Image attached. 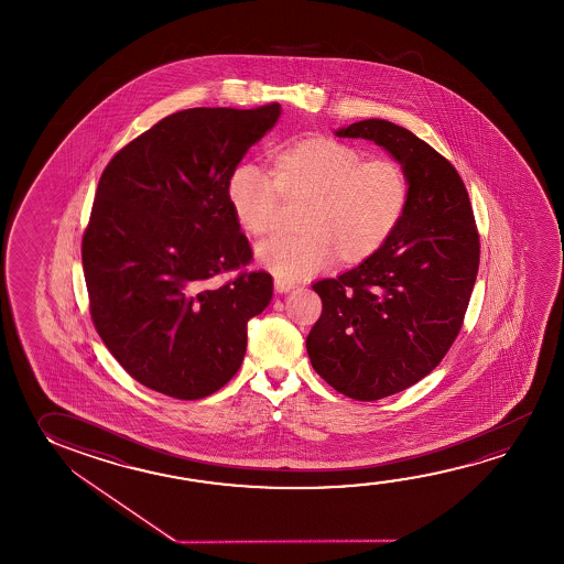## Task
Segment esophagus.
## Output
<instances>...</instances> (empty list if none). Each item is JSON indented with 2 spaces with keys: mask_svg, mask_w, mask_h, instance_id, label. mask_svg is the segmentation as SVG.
Instances as JSON below:
<instances>
[{
  "mask_svg": "<svg viewBox=\"0 0 564 564\" xmlns=\"http://www.w3.org/2000/svg\"><path fill=\"white\" fill-rule=\"evenodd\" d=\"M275 291L278 293H286V291H291V289H295V283L293 281H286V279L275 278Z\"/></svg>",
  "mask_w": 564,
  "mask_h": 564,
  "instance_id": "esophagus-1",
  "label": "esophagus"
}]
</instances>
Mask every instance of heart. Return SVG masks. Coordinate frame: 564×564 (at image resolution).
<instances>
[{
  "mask_svg": "<svg viewBox=\"0 0 564 564\" xmlns=\"http://www.w3.org/2000/svg\"><path fill=\"white\" fill-rule=\"evenodd\" d=\"M271 175L238 165L226 198L241 230L265 238L275 230L281 200L305 203L295 236L261 243L258 259L278 278L301 281L336 261L354 268L378 256L395 236L411 204V176L395 158H368L333 138L299 139L278 149Z\"/></svg>",
  "mask_w": 564,
  "mask_h": 564,
  "instance_id": "b5f03b06",
  "label": "heart"
}]
</instances>
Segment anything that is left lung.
<instances>
[{"label":"left lung","mask_w":564,"mask_h":564,"mask_svg":"<svg viewBox=\"0 0 564 564\" xmlns=\"http://www.w3.org/2000/svg\"><path fill=\"white\" fill-rule=\"evenodd\" d=\"M336 133L388 149L413 185L388 246L313 285L323 301L306 336L314 371L346 398L378 401L415 386L451 350L478 275L480 234L458 171L415 133L386 120Z\"/></svg>","instance_id":"obj_1"}]
</instances>
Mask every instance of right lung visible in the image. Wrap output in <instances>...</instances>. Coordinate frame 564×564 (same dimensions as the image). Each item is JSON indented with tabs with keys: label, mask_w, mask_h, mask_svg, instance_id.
<instances>
[{
	"label": "right lung",
	"mask_w": 564,
	"mask_h": 564,
	"mask_svg": "<svg viewBox=\"0 0 564 564\" xmlns=\"http://www.w3.org/2000/svg\"><path fill=\"white\" fill-rule=\"evenodd\" d=\"M278 102L191 108L158 121L104 169L83 236L94 328L141 386L203 399L224 388L271 301L226 198L246 151L273 128ZM226 272L235 278L220 282Z\"/></svg>",
	"instance_id": "1"
}]
</instances>
